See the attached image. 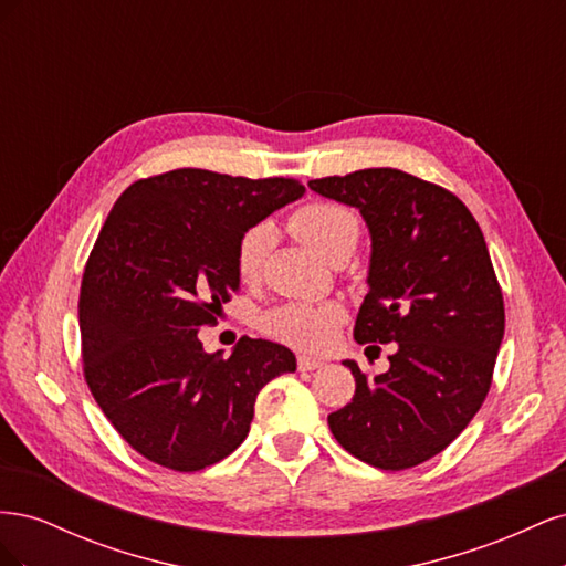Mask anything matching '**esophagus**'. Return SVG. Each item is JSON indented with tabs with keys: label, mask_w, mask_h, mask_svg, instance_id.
Returning a JSON list of instances; mask_svg holds the SVG:
<instances>
[{
	"label": "esophagus",
	"mask_w": 566,
	"mask_h": 566,
	"mask_svg": "<svg viewBox=\"0 0 566 566\" xmlns=\"http://www.w3.org/2000/svg\"><path fill=\"white\" fill-rule=\"evenodd\" d=\"M321 366H323V361H318V358H312V356H300L297 358V368L300 370H316Z\"/></svg>",
	"instance_id": "1"
}]
</instances>
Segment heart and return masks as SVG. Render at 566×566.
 <instances>
[{
	"instance_id": "b5f03b06",
	"label": "heart",
	"mask_w": 566,
	"mask_h": 566,
	"mask_svg": "<svg viewBox=\"0 0 566 566\" xmlns=\"http://www.w3.org/2000/svg\"><path fill=\"white\" fill-rule=\"evenodd\" d=\"M287 227L302 243L328 262L347 260L358 243V217L339 202H306L287 219ZM271 243L266 224L250 227L235 248V269L243 281L256 279ZM342 306L335 302H290L262 318L266 335L302 352H325L333 347L342 323Z\"/></svg>"
}]
</instances>
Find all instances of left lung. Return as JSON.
I'll list each match as a JSON object with an SVG mask.
<instances>
[{
  "mask_svg": "<svg viewBox=\"0 0 566 566\" xmlns=\"http://www.w3.org/2000/svg\"><path fill=\"white\" fill-rule=\"evenodd\" d=\"M361 212L370 231L368 295L356 342H394L389 370L356 380L328 416L339 447L380 470L441 453L482 408L505 333V306L484 233L447 188L391 167L312 179Z\"/></svg>",
  "mask_w": 566,
  "mask_h": 566,
  "instance_id": "1",
  "label": "left lung"
}]
</instances>
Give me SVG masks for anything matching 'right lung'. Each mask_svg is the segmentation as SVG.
<instances>
[{
    "label": "right lung",
    "instance_id": "obj_1",
    "mask_svg": "<svg viewBox=\"0 0 566 566\" xmlns=\"http://www.w3.org/2000/svg\"><path fill=\"white\" fill-rule=\"evenodd\" d=\"M302 193L295 179L184 167L134 181L113 205L80 287L84 380L150 462L214 465L248 437L260 389L295 373L276 342L241 337L224 358L202 349L198 331L241 287V235Z\"/></svg>",
    "mask_w": 566,
    "mask_h": 566
}]
</instances>
